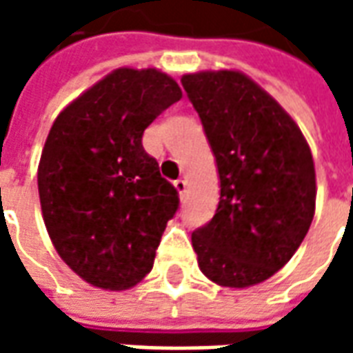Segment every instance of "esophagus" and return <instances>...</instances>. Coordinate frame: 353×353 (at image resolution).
Returning <instances> with one entry per match:
<instances>
[{"instance_id": "esophagus-1", "label": "esophagus", "mask_w": 353, "mask_h": 353, "mask_svg": "<svg viewBox=\"0 0 353 353\" xmlns=\"http://www.w3.org/2000/svg\"><path fill=\"white\" fill-rule=\"evenodd\" d=\"M174 187H176L177 192H179L181 196H185V192H187V181H185L183 177L176 179V181H174Z\"/></svg>"}]
</instances>
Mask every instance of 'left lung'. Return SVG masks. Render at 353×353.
<instances>
[{"mask_svg":"<svg viewBox=\"0 0 353 353\" xmlns=\"http://www.w3.org/2000/svg\"><path fill=\"white\" fill-rule=\"evenodd\" d=\"M215 157L221 196L192 232L199 266L223 288L268 280L303 244L316 210V170L295 121L248 75L181 77Z\"/></svg>","mask_w":353,"mask_h":353,"instance_id":"obj_1","label":"left lung"}]
</instances>
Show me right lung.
<instances>
[{"label":"right lung","mask_w":353,"mask_h":353,"mask_svg":"<svg viewBox=\"0 0 353 353\" xmlns=\"http://www.w3.org/2000/svg\"><path fill=\"white\" fill-rule=\"evenodd\" d=\"M181 88L154 68H119L73 100L52 123L37 187L58 255L94 288H134L179 196L141 145L143 132Z\"/></svg>","instance_id":"obj_1"}]
</instances>
